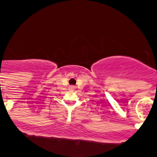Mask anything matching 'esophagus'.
Here are the masks:
<instances>
[{
  "mask_svg": "<svg viewBox=\"0 0 157 157\" xmlns=\"http://www.w3.org/2000/svg\"><path fill=\"white\" fill-rule=\"evenodd\" d=\"M70 89L71 90H74V89H75V87H74V86H71L70 87Z\"/></svg>",
  "mask_w": 157,
  "mask_h": 157,
  "instance_id": "1",
  "label": "esophagus"
}]
</instances>
